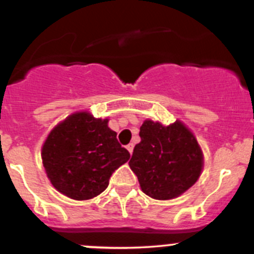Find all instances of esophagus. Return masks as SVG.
Segmentation results:
<instances>
[{"instance_id":"34e87169","label":"esophagus","mask_w":254,"mask_h":254,"mask_svg":"<svg viewBox=\"0 0 254 254\" xmlns=\"http://www.w3.org/2000/svg\"><path fill=\"white\" fill-rule=\"evenodd\" d=\"M126 148H127V151H128L129 152V153H131L132 154V152H133V144H128V146H127V147H126Z\"/></svg>"}]
</instances>
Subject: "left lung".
Masks as SVG:
<instances>
[{
	"mask_svg": "<svg viewBox=\"0 0 254 254\" xmlns=\"http://www.w3.org/2000/svg\"><path fill=\"white\" fill-rule=\"evenodd\" d=\"M141 142L128 162L143 193L167 201L190 190L203 170V152L194 134L180 120L170 126L146 120Z\"/></svg>",
	"mask_w": 254,
	"mask_h": 254,
	"instance_id": "1",
	"label": "left lung"
}]
</instances>
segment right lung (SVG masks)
Returning a JSON list of instances; mask_svg holds the SVG:
<instances>
[{"label": "right lung", "mask_w": 254, "mask_h": 254, "mask_svg": "<svg viewBox=\"0 0 254 254\" xmlns=\"http://www.w3.org/2000/svg\"><path fill=\"white\" fill-rule=\"evenodd\" d=\"M116 136L108 118H95L88 111L72 113L53 127L41 151L53 187L76 201L101 194L112 173L129 159Z\"/></svg>", "instance_id": "add662e5"}]
</instances>
